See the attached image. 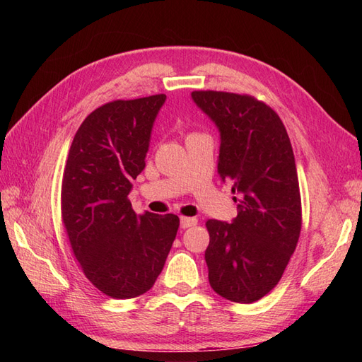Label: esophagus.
I'll use <instances>...</instances> for the list:
<instances>
[{
    "label": "esophagus",
    "instance_id": "obj_1",
    "mask_svg": "<svg viewBox=\"0 0 362 362\" xmlns=\"http://www.w3.org/2000/svg\"><path fill=\"white\" fill-rule=\"evenodd\" d=\"M180 222H181V228H190V226H194L196 223H198V218H194V217H185V216H181V218H180Z\"/></svg>",
    "mask_w": 362,
    "mask_h": 362
}]
</instances>
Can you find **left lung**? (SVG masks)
Wrapping results in <instances>:
<instances>
[{"instance_id":"8db88e82","label":"left lung","mask_w":362,"mask_h":362,"mask_svg":"<svg viewBox=\"0 0 362 362\" xmlns=\"http://www.w3.org/2000/svg\"><path fill=\"white\" fill-rule=\"evenodd\" d=\"M193 101L221 131L217 173L233 182L237 217L205 226L208 281L222 298L252 303L282 278L302 228L294 154L282 120L250 95L194 90Z\"/></svg>"}]
</instances>
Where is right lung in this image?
<instances>
[{
  "instance_id": "1",
  "label": "right lung",
  "mask_w": 362,
  "mask_h": 362,
  "mask_svg": "<svg viewBox=\"0 0 362 362\" xmlns=\"http://www.w3.org/2000/svg\"><path fill=\"white\" fill-rule=\"evenodd\" d=\"M166 95L98 107L75 133L62 181V221L78 264L113 299L156 284L180 226L175 214H136L131 181L145 169L154 120Z\"/></svg>"
}]
</instances>
